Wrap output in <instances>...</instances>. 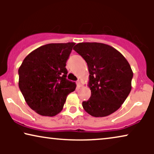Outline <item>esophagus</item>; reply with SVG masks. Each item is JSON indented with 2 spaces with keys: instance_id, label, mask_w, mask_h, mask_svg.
Segmentation results:
<instances>
[{
  "instance_id": "obj_1",
  "label": "esophagus",
  "mask_w": 154,
  "mask_h": 154,
  "mask_svg": "<svg viewBox=\"0 0 154 154\" xmlns=\"http://www.w3.org/2000/svg\"><path fill=\"white\" fill-rule=\"evenodd\" d=\"M77 85H78V86H79V87H81V79H78Z\"/></svg>"
}]
</instances>
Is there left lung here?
<instances>
[{
  "mask_svg": "<svg viewBox=\"0 0 154 154\" xmlns=\"http://www.w3.org/2000/svg\"><path fill=\"white\" fill-rule=\"evenodd\" d=\"M87 62L91 96L82 103L86 112L104 117L117 111L132 89L131 67L121 52L100 43H80L73 48Z\"/></svg>",
  "mask_w": 154,
  "mask_h": 154,
  "instance_id": "8db88e82",
  "label": "left lung"
}]
</instances>
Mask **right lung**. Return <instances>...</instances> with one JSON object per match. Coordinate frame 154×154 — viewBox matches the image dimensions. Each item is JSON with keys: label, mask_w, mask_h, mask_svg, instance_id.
<instances>
[{"label": "right lung", "mask_w": 154, "mask_h": 154, "mask_svg": "<svg viewBox=\"0 0 154 154\" xmlns=\"http://www.w3.org/2000/svg\"><path fill=\"white\" fill-rule=\"evenodd\" d=\"M75 43H50L29 53L19 68V88L29 106L44 116L62 110L76 85L66 79V63Z\"/></svg>", "instance_id": "obj_1"}]
</instances>
